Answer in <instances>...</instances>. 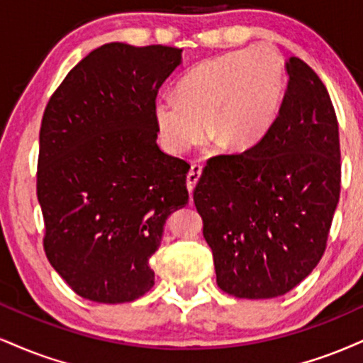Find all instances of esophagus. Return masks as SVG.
<instances>
[{
  "mask_svg": "<svg viewBox=\"0 0 363 363\" xmlns=\"http://www.w3.org/2000/svg\"><path fill=\"white\" fill-rule=\"evenodd\" d=\"M201 172H203V167H201V165H198V164L191 165L189 172H187V191H189L191 196H193L194 187H196V184H198Z\"/></svg>",
  "mask_w": 363,
  "mask_h": 363,
  "instance_id": "1",
  "label": "esophagus"
}]
</instances>
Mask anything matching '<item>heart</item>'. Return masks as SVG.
<instances>
[{
    "instance_id": "obj_1",
    "label": "heart",
    "mask_w": 363,
    "mask_h": 363,
    "mask_svg": "<svg viewBox=\"0 0 363 363\" xmlns=\"http://www.w3.org/2000/svg\"><path fill=\"white\" fill-rule=\"evenodd\" d=\"M286 84V65L270 45L226 52L191 69L179 82L177 98L157 99V125L174 152L203 142L206 125L226 150H252L276 123Z\"/></svg>"
}]
</instances>
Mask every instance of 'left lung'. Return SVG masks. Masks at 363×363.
Masks as SVG:
<instances>
[{
  "mask_svg": "<svg viewBox=\"0 0 363 363\" xmlns=\"http://www.w3.org/2000/svg\"><path fill=\"white\" fill-rule=\"evenodd\" d=\"M279 116L257 147L208 160L194 187L216 284L242 299L286 294L326 250L340 199L333 103L306 62L286 60Z\"/></svg>",
  "mask_w": 363,
  "mask_h": 363,
  "instance_id": "obj_1",
  "label": "left lung"
}]
</instances>
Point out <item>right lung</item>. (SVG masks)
I'll return each mask as SVG.
<instances>
[{
	"mask_svg": "<svg viewBox=\"0 0 363 363\" xmlns=\"http://www.w3.org/2000/svg\"><path fill=\"white\" fill-rule=\"evenodd\" d=\"M182 49L111 42L86 55L43 111L37 198L50 265L81 298L130 303L154 286L148 260L189 199L187 162L157 145L155 99Z\"/></svg>",
	"mask_w": 363,
	"mask_h": 363,
	"instance_id": "obj_1",
	"label": "right lung"
}]
</instances>
